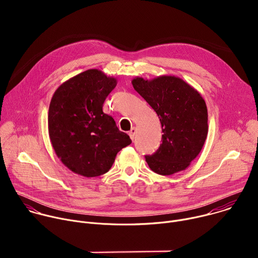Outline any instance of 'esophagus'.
Listing matches in <instances>:
<instances>
[{
  "mask_svg": "<svg viewBox=\"0 0 258 258\" xmlns=\"http://www.w3.org/2000/svg\"><path fill=\"white\" fill-rule=\"evenodd\" d=\"M136 133H137V128L136 127H132V130L128 132V135L131 137L132 140L135 139V136H136Z\"/></svg>",
  "mask_w": 258,
  "mask_h": 258,
  "instance_id": "esophagus-1",
  "label": "esophagus"
}]
</instances>
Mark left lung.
Here are the masks:
<instances>
[{"mask_svg":"<svg viewBox=\"0 0 258 258\" xmlns=\"http://www.w3.org/2000/svg\"><path fill=\"white\" fill-rule=\"evenodd\" d=\"M134 89L157 113L162 144L146 155L149 167L161 175L185 170L198 156L208 133L207 107L200 93L179 78L160 76L153 80L135 78Z\"/></svg>","mask_w":258,"mask_h":258,"instance_id":"1","label":"left lung"}]
</instances>
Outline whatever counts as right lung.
I'll list each match as a JSON object with an SVG mask.
<instances>
[{"instance_id": "add662e5", "label": "right lung", "mask_w": 258, "mask_h": 258, "mask_svg": "<svg viewBox=\"0 0 258 258\" xmlns=\"http://www.w3.org/2000/svg\"><path fill=\"white\" fill-rule=\"evenodd\" d=\"M116 85L115 78L89 69L55 91L48 114L49 137L56 155L71 171L86 177L104 174L132 143L103 112L104 101Z\"/></svg>"}]
</instances>
